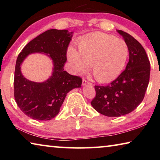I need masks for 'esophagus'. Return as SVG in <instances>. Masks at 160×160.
Returning <instances> with one entry per match:
<instances>
[{
  "label": "esophagus",
  "mask_w": 160,
  "mask_h": 160,
  "mask_svg": "<svg viewBox=\"0 0 160 160\" xmlns=\"http://www.w3.org/2000/svg\"><path fill=\"white\" fill-rule=\"evenodd\" d=\"M86 84H91L90 82H88V80H85V79H83L82 80V85H85Z\"/></svg>",
  "instance_id": "34e87169"
}]
</instances>
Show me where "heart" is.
I'll return each mask as SVG.
<instances>
[{
    "mask_svg": "<svg viewBox=\"0 0 160 160\" xmlns=\"http://www.w3.org/2000/svg\"><path fill=\"white\" fill-rule=\"evenodd\" d=\"M78 52L69 48V61L78 72H85L91 65L92 72L100 82L116 79L125 66L128 56L126 42L102 32L82 38L78 44Z\"/></svg>",
    "mask_w": 160,
    "mask_h": 160,
    "instance_id": "1",
    "label": "heart"
}]
</instances>
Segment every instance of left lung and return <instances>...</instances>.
I'll use <instances>...</instances> for the list:
<instances>
[{
  "label": "left lung",
  "mask_w": 160,
  "mask_h": 160,
  "mask_svg": "<svg viewBox=\"0 0 160 160\" xmlns=\"http://www.w3.org/2000/svg\"><path fill=\"white\" fill-rule=\"evenodd\" d=\"M128 45L129 61L125 70L107 86L95 85L91 104L102 114L124 116L136 109L144 99L150 74V63L144 48L131 35L117 30Z\"/></svg>",
  "instance_id": "left-lung-1"
}]
</instances>
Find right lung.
<instances>
[{
  "mask_svg": "<svg viewBox=\"0 0 160 160\" xmlns=\"http://www.w3.org/2000/svg\"><path fill=\"white\" fill-rule=\"evenodd\" d=\"M72 32L66 29L47 30L29 42L18 56L14 76V97L20 110L37 121H48L59 113L67 93L80 88L82 78L65 71L66 53ZM47 53L53 60L52 75L44 83H35L24 77L20 70L22 61L29 54Z\"/></svg>",
  "mask_w": 160,
  "mask_h": 160,
  "instance_id": "obj_1",
  "label": "right lung"
}]
</instances>
